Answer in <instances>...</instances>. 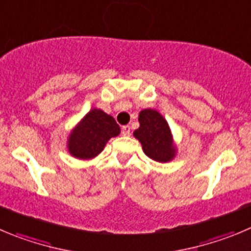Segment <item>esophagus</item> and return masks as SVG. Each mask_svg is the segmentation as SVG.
I'll return each mask as SVG.
<instances>
[{
	"mask_svg": "<svg viewBox=\"0 0 251 251\" xmlns=\"http://www.w3.org/2000/svg\"><path fill=\"white\" fill-rule=\"evenodd\" d=\"M122 134L129 135L130 134V126H123V127H122Z\"/></svg>",
	"mask_w": 251,
	"mask_h": 251,
	"instance_id": "1",
	"label": "esophagus"
}]
</instances>
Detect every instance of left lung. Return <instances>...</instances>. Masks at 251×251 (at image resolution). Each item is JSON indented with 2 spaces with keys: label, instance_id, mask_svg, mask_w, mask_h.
Instances as JSON below:
<instances>
[{
  "label": "left lung",
  "instance_id": "8db88e82",
  "mask_svg": "<svg viewBox=\"0 0 251 251\" xmlns=\"http://www.w3.org/2000/svg\"><path fill=\"white\" fill-rule=\"evenodd\" d=\"M140 127L134 137L142 143L143 150L150 159L166 163L175 155L169 124L159 112L144 109L139 113Z\"/></svg>",
  "mask_w": 251,
  "mask_h": 251
}]
</instances>
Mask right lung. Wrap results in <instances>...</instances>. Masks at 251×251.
<instances>
[{
	"mask_svg": "<svg viewBox=\"0 0 251 251\" xmlns=\"http://www.w3.org/2000/svg\"><path fill=\"white\" fill-rule=\"evenodd\" d=\"M119 130L113 117L101 109H92L71 133L69 151L78 159H91L103 150L112 137L119 134Z\"/></svg>",
	"mask_w": 251,
	"mask_h": 251,
	"instance_id": "right-lung-1",
	"label": "right lung"
}]
</instances>
